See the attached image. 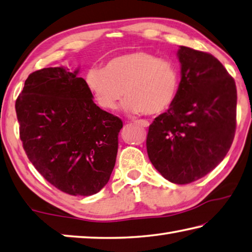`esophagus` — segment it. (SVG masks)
<instances>
[{"instance_id":"1","label":"esophagus","mask_w":252,"mask_h":252,"mask_svg":"<svg viewBox=\"0 0 252 252\" xmlns=\"http://www.w3.org/2000/svg\"><path fill=\"white\" fill-rule=\"evenodd\" d=\"M136 123H137L138 125L143 126V127H148L149 126V123L147 121H142V119H140V121H137Z\"/></svg>"}]
</instances>
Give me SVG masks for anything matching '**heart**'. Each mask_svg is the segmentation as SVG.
I'll return each instance as SVG.
<instances>
[{
  "label": "heart",
  "instance_id": "1",
  "mask_svg": "<svg viewBox=\"0 0 252 252\" xmlns=\"http://www.w3.org/2000/svg\"><path fill=\"white\" fill-rule=\"evenodd\" d=\"M84 81L100 108L114 110L125 94V112L159 115L174 105L180 77L173 61L139 50L114 57L104 68H88Z\"/></svg>",
  "mask_w": 252,
  "mask_h": 252
}]
</instances>
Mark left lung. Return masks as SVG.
I'll list each match as a JSON object with an SVG mask.
<instances>
[{
	"mask_svg": "<svg viewBox=\"0 0 252 252\" xmlns=\"http://www.w3.org/2000/svg\"><path fill=\"white\" fill-rule=\"evenodd\" d=\"M177 98L149 126L146 147L154 167L169 182L185 185L222 161L236 131V83L209 53L180 46Z\"/></svg>",
	"mask_w": 252,
	"mask_h": 252,
	"instance_id": "left-lung-1",
	"label": "left lung"
}]
</instances>
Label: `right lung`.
<instances>
[{"instance_id": "1", "label": "right lung", "mask_w": 252, "mask_h": 252, "mask_svg": "<svg viewBox=\"0 0 252 252\" xmlns=\"http://www.w3.org/2000/svg\"><path fill=\"white\" fill-rule=\"evenodd\" d=\"M77 74L33 72L15 109L23 148L38 173L61 191L91 196L108 183L123 122L94 103Z\"/></svg>"}]
</instances>
